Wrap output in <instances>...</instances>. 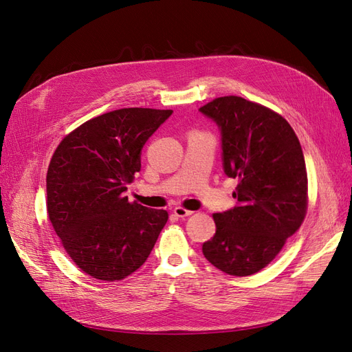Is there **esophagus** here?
I'll return each mask as SVG.
<instances>
[{"label": "esophagus", "mask_w": 352, "mask_h": 352, "mask_svg": "<svg viewBox=\"0 0 352 352\" xmlns=\"http://www.w3.org/2000/svg\"><path fill=\"white\" fill-rule=\"evenodd\" d=\"M173 212H175V215H176V217H179V218H185V217L192 215V214H193V210H189V209H186V208H182V206H176V208L173 209Z\"/></svg>", "instance_id": "obj_1"}]
</instances>
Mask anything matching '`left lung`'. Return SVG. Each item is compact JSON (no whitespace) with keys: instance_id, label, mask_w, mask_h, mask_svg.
<instances>
[{"instance_id":"obj_1","label":"left lung","mask_w":352,"mask_h":352,"mask_svg":"<svg viewBox=\"0 0 352 352\" xmlns=\"http://www.w3.org/2000/svg\"><path fill=\"white\" fill-rule=\"evenodd\" d=\"M199 111L221 129L223 170L238 180V206L214 214L217 232L204 243V256L223 273L251 276L276 258L306 217L303 151L290 124L261 104L228 95Z\"/></svg>"}]
</instances>
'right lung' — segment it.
I'll use <instances>...</instances> for the list:
<instances>
[{
  "mask_svg": "<svg viewBox=\"0 0 352 352\" xmlns=\"http://www.w3.org/2000/svg\"><path fill=\"white\" fill-rule=\"evenodd\" d=\"M172 109L121 108L70 131L47 168V215L67 256L102 282L140 269L168 219L124 192L142 168V148Z\"/></svg>",
  "mask_w": 352,
  "mask_h": 352,
  "instance_id": "add662e5",
  "label": "right lung"
}]
</instances>
